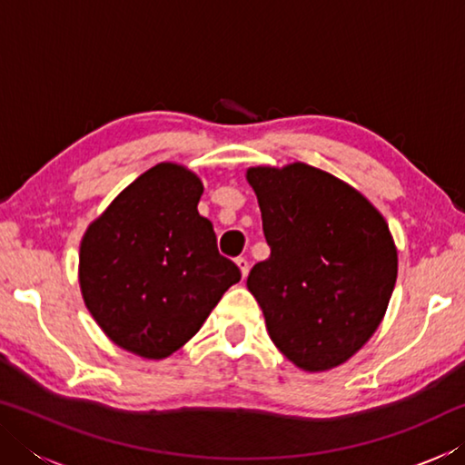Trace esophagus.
Masks as SVG:
<instances>
[{
	"label": "esophagus",
	"mask_w": 465,
	"mask_h": 465,
	"mask_svg": "<svg viewBox=\"0 0 465 465\" xmlns=\"http://www.w3.org/2000/svg\"><path fill=\"white\" fill-rule=\"evenodd\" d=\"M235 264H238V269H240V272H242V277L246 279V274H248V271H250V262H248V258L240 256L238 261H235Z\"/></svg>",
	"instance_id": "34e87169"
}]
</instances>
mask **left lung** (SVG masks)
<instances>
[{
	"mask_svg": "<svg viewBox=\"0 0 465 465\" xmlns=\"http://www.w3.org/2000/svg\"><path fill=\"white\" fill-rule=\"evenodd\" d=\"M271 256L248 291L271 341L303 371L349 361L381 324L398 277L383 215L357 188L308 163L248 168Z\"/></svg>",
	"mask_w": 465,
	"mask_h": 465,
	"instance_id": "left-lung-1",
	"label": "left lung"
}]
</instances>
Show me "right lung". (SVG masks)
<instances>
[{
    "instance_id": "add662e5",
    "label": "right lung",
    "mask_w": 465,
    "mask_h": 465,
    "mask_svg": "<svg viewBox=\"0 0 465 465\" xmlns=\"http://www.w3.org/2000/svg\"><path fill=\"white\" fill-rule=\"evenodd\" d=\"M201 178L180 163L143 172L80 243V289L110 341L143 359H166L199 332L242 272L217 250L196 211Z\"/></svg>"
}]
</instances>
